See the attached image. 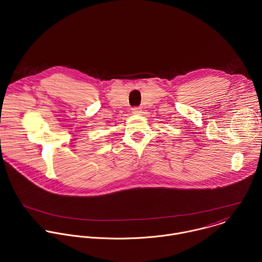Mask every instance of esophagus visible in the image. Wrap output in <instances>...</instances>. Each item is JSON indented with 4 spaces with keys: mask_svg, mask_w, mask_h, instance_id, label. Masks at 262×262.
<instances>
[{
    "mask_svg": "<svg viewBox=\"0 0 262 262\" xmlns=\"http://www.w3.org/2000/svg\"><path fill=\"white\" fill-rule=\"evenodd\" d=\"M132 112L134 114H140V113H142V108L141 107H133L132 108Z\"/></svg>",
    "mask_w": 262,
    "mask_h": 262,
    "instance_id": "34e87169",
    "label": "esophagus"
}]
</instances>
